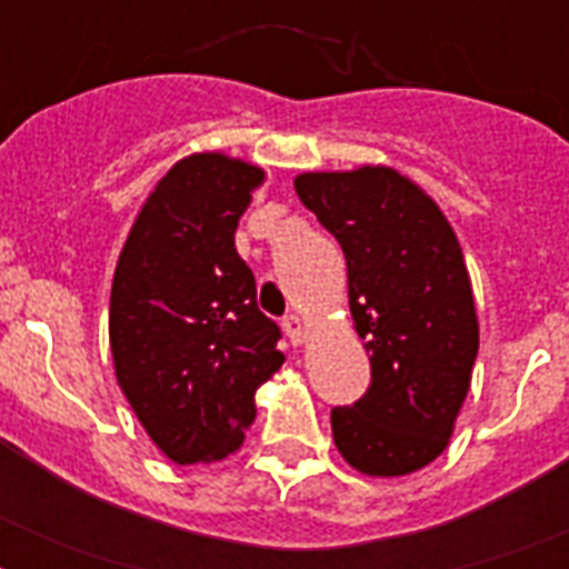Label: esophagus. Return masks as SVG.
<instances>
[{"label": "esophagus", "instance_id": "1", "mask_svg": "<svg viewBox=\"0 0 569 569\" xmlns=\"http://www.w3.org/2000/svg\"><path fill=\"white\" fill-rule=\"evenodd\" d=\"M283 330L292 346H301L303 339H307V321H303L301 316H289V319L283 321Z\"/></svg>", "mask_w": 569, "mask_h": 569}]
</instances>
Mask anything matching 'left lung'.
Listing matches in <instances>:
<instances>
[{"mask_svg": "<svg viewBox=\"0 0 569 569\" xmlns=\"http://www.w3.org/2000/svg\"><path fill=\"white\" fill-rule=\"evenodd\" d=\"M295 191L342 244L348 307L372 363L366 396L330 410L333 442L363 476H410L449 446L478 355L458 236L431 197L383 164L298 173Z\"/></svg>", "mask_w": 569, "mask_h": 569, "instance_id": "1", "label": "left lung"}]
</instances>
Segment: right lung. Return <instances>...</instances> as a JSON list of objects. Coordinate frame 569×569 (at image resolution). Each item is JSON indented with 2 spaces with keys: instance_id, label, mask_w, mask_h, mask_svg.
<instances>
[{
  "instance_id": "add662e5",
  "label": "right lung",
  "mask_w": 569,
  "mask_h": 569,
  "mask_svg": "<svg viewBox=\"0 0 569 569\" xmlns=\"http://www.w3.org/2000/svg\"><path fill=\"white\" fill-rule=\"evenodd\" d=\"M257 164L191 153L141 206L111 280L114 375L150 440L173 463H212L244 442L253 392L283 366L280 328L257 307L236 250Z\"/></svg>"
}]
</instances>
